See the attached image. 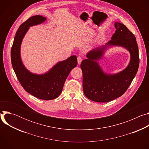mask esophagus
<instances>
[{"mask_svg": "<svg viewBox=\"0 0 149 149\" xmlns=\"http://www.w3.org/2000/svg\"><path fill=\"white\" fill-rule=\"evenodd\" d=\"M77 61H78V64L80 65L81 62H82V58H81V56H78Z\"/></svg>", "mask_w": 149, "mask_h": 149, "instance_id": "1", "label": "esophagus"}]
</instances>
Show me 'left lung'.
I'll use <instances>...</instances> for the list:
<instances>
[{
    "label": "left lung",
    "mask_w": 149,
    "mask_h": 149,
    "mask_svg": "<svg viewBox=\"0 0 149 149\" xmlns=\"http://www.w3.org/2000/svg\"><path fill=\"white\" fill-rule=\"evenodd\" d=\"M116 31L111 40L104 47L90 51L87 58L82 61L84 93L88 99L99 102L111 101L121 96L131 84L139 66V48L135 36L124 24L116 22ZM121 46L131 54L129 65L121 72L113 75L105 74L96 61L102 56L107 46Z\"/></svg>",
    "instance_id": "obj_1"
}]
</instances>
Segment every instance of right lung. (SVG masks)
I'll use <instances>...</instances> for the list:
<instances>
[{
    "mask_svg": "<svg viewBox=\"0 0 149 149\" xmlns=\"http://www.w3.org/2000/svg\"><path fill=\"white\" fill-rule=\"evenodd\" d=\"M46 20L40 15L29 17L18 28L11 49L12 65L16 75L24 90L39 99L51 100L61 93L65 81L70 71L77 65L75 55L58 62L48 72L36 75L28 71L20 59L21 42L29 27L41 24Z\"/></svg>",
    "mask_w": 149,
    "mask_h": 149,
    "instance_id": "right-lung-1",
    "label": "right lung"
}]
</instances>
